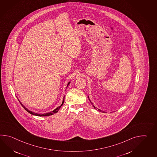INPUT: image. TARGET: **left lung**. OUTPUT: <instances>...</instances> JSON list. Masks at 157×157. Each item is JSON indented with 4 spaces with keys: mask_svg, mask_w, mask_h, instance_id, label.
<instances>
[{
    "mask_svg": "<svg viewBox=\"0 0 157 157\" xmlns=\"http://www.w3.org/2000/svg\"><path fill=\"white\" fill-rule=\"evenodd\" d=\"M88 99H89V100H90V101L91 102V104H92V105H93L94 108L95 109H96V107L94 106V105L93 104V103H92V102H91V100H90V98H89V97H88ZM98 111H99V112H102V113H105V112H104V111H101V110H100V109H98Z\"/></svg>",
    "mask_w": 157,
    "mask_h": 157,
    "instance_id": "obj_1",
    "label": "left lung"
}]
</instances>
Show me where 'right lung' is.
Wrapping results in <instances>:
<instances>
[{
  "label": "right lung",
  "instance_id": "right-lung-1",
  "mask_svg": "<svg viewBox=\"0 0 157 157\" xmlns=\"http://www.w3.org/2000/svg\"><path fill=\"white\" fill-rule=\"evenodd\" d=\"M70 83V82H69L67 83V86H66V88L68 87V86L69 85ZM64 98H65V96H63V99L62 104L60 105L59 106H58L57 108L55 109L53 111H52V112H49V113H44V114H38V113H34V112H32V111L29 110L28 108H26L25 106L24 105L21 103L20 101V104H21V105H22V106L25 109V110H26L28 113H29L30 114H31L32 115H36V116H38V117H46V116H49V115H53V114H55L56 113H57V112L59 111V110L60 109V108L63 106V102H64Z\"/></svg>",
  "mask_w": 157,
  "mask_h": 157
}]
</instances>
